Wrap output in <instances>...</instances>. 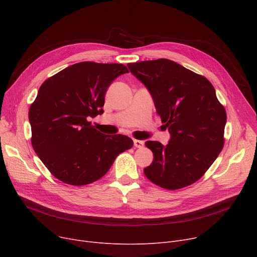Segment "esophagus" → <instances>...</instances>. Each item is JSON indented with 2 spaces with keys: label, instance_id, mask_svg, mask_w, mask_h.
<instances>
[{
  "label": "esophagus",
  "instance_id": "1",
  "mask_svg": "<svg viewBox=\"0 0 257 257\" xmlns=\"http://www.w3.org/2000/svg\"><path fill=\"white\" fill-rule=\"evenodd\" d=\"M133 144H134V147H136V148H143L145 146V142L144 141H139V140H134Z\"/></svg>",
  "mask_w": 257,
  "mask_h": 257
}]
</instances>
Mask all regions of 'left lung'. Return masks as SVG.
I'll return each mask as SVG.
<instances>
[{"label": "left lung", "mask_w": 257, "mask_h": 257, "mask_svg": "<svg viewBox=\"0 0 257 257\" xmlns=\"http://www.w3.org/2000/svg\"><path fill=\"white\" fill-rule=\"evenodd\" d=\"M130 72L151 92L156 111L171 140L146 142L153 163L147 178L166 190L198 181L217 159L225 139L226 110L209 81L179 63L160 58L128 63Z\"/></svg>", "instance_id": "8db88e82"}]
</instances>
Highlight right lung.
Returning a JSON list of instances; mask_svg holds the SVG:
<instances>
[{
	"label": "right lung",
	"instance_id": "obj_1",
	"mask_svg": "<svg viewBox=\"0 0 257 257\" xmlns=\"http://www.w3.org/2000/svg\"><path fill=\"white\" fill-rule=\"evenodd\" d=\"M128 72L120 63L83 61L39 87L29 109L31 144L54 177L70 185L89 184L104 176L119 153L131 149L130 138L107 137L89 121L103 113L108 86Z\"/></svg>",
	"mask_w": 257,
	"mask_h": 257
}]
</instances>
